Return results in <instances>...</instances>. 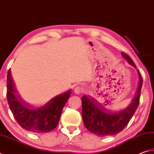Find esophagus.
I'll return each mask as SVG.
<instances>
[{"label":"esophagus","mask_w":154,"mask_h":154,"mask_svg":"<svg viewBox=\"0 0 154 154\" xmlns=\"http://www.w3.org/2000/svg\"><path fill=\"white\" fill-rule=\"evenodd\" d=\"M83 92V89L81 87H76L74 89V92L76 94H80L81 93Z\"/></svg>","instance_id":"esophagus-1"}]
</instances>
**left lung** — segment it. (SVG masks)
<instances>
[{"instance_id": "left-lung-1", "label": "left lung", "mask_w": 154, "mask_h": 154, "mask_svg": "<svg viewBox=\"0 0 154 154\" xmlns=\"http://www.w3.org/2000/svg\"><path fill=\"white\" fill-rule=\"evenodd\" d=\"M122 56L130 65L136 68L133 61L124 53ZM139 80L135 95L128 106L119 111L113 112L97 102L94 98L83 96L82 117L83 123L90 132L98 137H105L119 133L128 124L139 106L143 79L138 70Z\"/></svg>"}]
</instances>
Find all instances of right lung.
Returning <instances> with one entry per match:
<instances>
[{
  "label": "right lung",
  "instance_id": "add662e5",
  "mask_svg": "<svg viewBox=\"0 0 154 154\" xmlns=\"http://www.w3.org/2000/svg\"><path fill=\"white\" fill-rule=\"evenodd\" d=\"M71 90L60 94L45 105L32 108L20 98L12 78L11 70L7 73V98L9 108L20 126L32 133L43 134L58 126L62 109L69 100Z\"/></svg>",
  "mask_w": 154,
  "mask_h": 154
}]
</instances>
